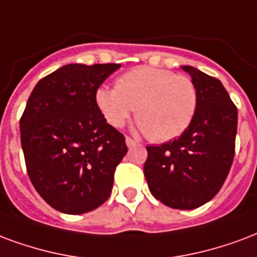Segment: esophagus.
<instances>
[{
    "mask_svg": "<svg viewBox=\"0 0 257 257\" xmlns=\"http://www.w3.org/2000/svg\"><path fill=\"white\" fill-rule=\"evenodd\" d=\"M125 143H126V146H128V147H132V146H135V144L138 143V142H136L135 139L126 136V138H125Z\"/></svg>",
    "mask_w": 257,
    "mask_h": 257,
    "instance_id": "esophagus-1",
    "label": "esophagus"
}]
</instances>
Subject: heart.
<instances>
[{"label": "heart", "instance_id": "obj_1", "mask_svg": "<svg viewBox=\"0 0 257 257\" xmlns=\"http://www.w3.org/2000/svg\"><path fill=\"white\" fill-rule=\"evenodd\" d=\"M95 100L106 121L119 128L136 109V121L157 143L181 136L192 123L199 95L191 77L142 66L121 75L115 88L100 87Z\"/></svg>", "mask_w": 257, "mask_h": 257}]
</instances>
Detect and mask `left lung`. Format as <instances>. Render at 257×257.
Returning a JSON list of instances; mask_svg holds the SVG:
<instances>
[{"label":"left lung","instance_id":"8db88e82","mask_svg":"<svg viewBox=\"0 0 257 257\" xmlns=\"http://www.w3.org/2000/svg\"><path fill=\"white\" fill-rule=\"evenodd\" d=\"M199 95L195 118L178 139L148 146L144 176L155 199L178 210H193L219 192L234 159L237 107L218 79L193 66Z\"/></svg>","mask_w":257,"mask_h":257}]
</instances>
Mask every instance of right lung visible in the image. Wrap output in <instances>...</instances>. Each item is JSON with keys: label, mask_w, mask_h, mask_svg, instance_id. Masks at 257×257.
Segmentation results:
<instances>
[{"label": "right lung", "mask_w": 257, "mask_h": 257, "mask_svg": "<svg viewBox=\"0 0 257 257\" xmlns=\"http://www.w3.org/2000/svg\"><path fill=\"white\" fill-rule=\"evenodd\" d=\"M119 64H69L38 81L20 118L27 173L43 200L64 214H84L111 193L128 147L106 122L95 95Z\"/></svg>", "instance_id": "add662e5"}]
</instances>
